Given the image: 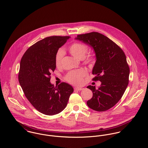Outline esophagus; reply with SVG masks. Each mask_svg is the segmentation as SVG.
<instances>
[{
  "label": "esophagus",
  "instance_id": "1",
  "mask_svg": "<svg viewBox=\"0 0 148 148\" xmlns=\"http://www.w3.org/2000/svg\"><path fill=\"white\" fill-rule=\"evenodd\" d=\"M83 89H84L83 88H81V87H75V88H74L75 90H78V91H81Z\"/></svg>",
  "mask_w": 148,
  "mask_h": 148
}]
</instances>
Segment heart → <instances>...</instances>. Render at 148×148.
Listing matches in <instances>:
<instances>
[{
  "instance_id": "heart-1",
  "label": "heart",
  "mask_w": 148,
  "mask_h": 148,
  "mask_svg": "<svg viewBox=\"0 0 148 148\" xmlns=\"http://www.w3.org/2000/svg\"><path fill=\"white\" fill-rule=\"evenodd\" d=\"M69 52L75 58L79 59H84L88 51L87 45L79 43L74 42L70 45L67 48ZM64 56V53L59 49L57 52L55 56V63L57 66L59 67L61 65L62 58ZM92 60V57H89L87 61L90 63ZM86 75V72L84 70H79L77 71H72L69 72L66 76L67 81L75 85H79L83 83V78Z\"/></svg>"
}]
</instances>
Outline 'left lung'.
<instances>
[{
  "label": "left lung",
  "instance_id": "left-lung-1",
  "mask_svg": "<svg viewBox=\"0 0 148 148\" xmlns=\"http://www.w3.org/2000/svg\"><path fill=\"white\" fill-rule=\"evenodd\" d=\"M75 39L89 45L94 50L96 62L92 70L101 86L89 85L92 97L87 101L89 108L104 112L114 106L122 98L129 83L130 73L126 56L123 50L107 36L97 32L77 35Z\"/></svg>",
  "mask_w": 148,
  "mask_h": 148
}]
</instances>
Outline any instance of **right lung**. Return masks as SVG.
I'll use <instances>...</instances> for the list:
<instances>
[{
	"label": "right lung",
	"instance_id": "1",
	"mask_svg": "<svg viewBox=\"0 0 148 148\" xmlns=\"http://www.w3.org/2000/svg\"><path fill=\"white\" fill-rule=\"evenodd\" d=\"M70 38H45L29 47L21 60L20 85L31 105L46 115H55L63 110L74 91L67 83L62 82L54 87L50 82L51 73L56 68V54Z\"/></svg>",
	"mask_w": 148,
	"mask_h": 148
}]
</instances>
